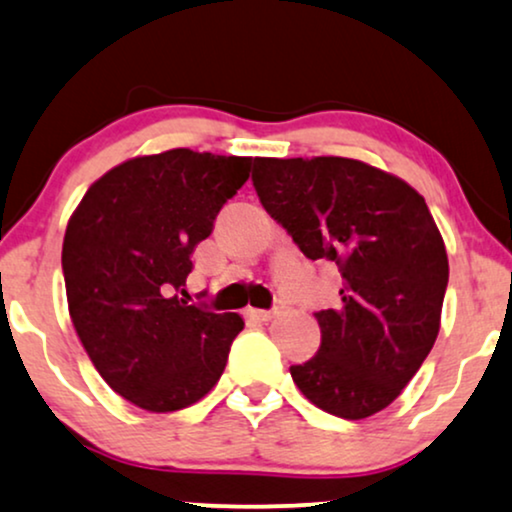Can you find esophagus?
I'll use <instances>...</instances> for the list:
<instances>
[{
  "label": "esophagus",
  "instance_id": "34e87169",
  "mask_svg": "<svg viewBox=\"0 0 512 512\" xmlns=\"http://www.w3.org/2000/svg\"><path fill=\"white\" fill-rule=\"evenodd\" d=\"M245 314H248L252 321H271V319H274L276 312H267V309H252L250 307Z\"/></svg>",
  "mask_w": 512,
  "mask_h": 512
}]
</instances>
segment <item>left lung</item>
<instances>
[{
    "mask_svg": "<svg viewBox=\"0 0 512 512\" xmlns=\"http://www.w3.org/2000/svg\"><path fill=\"white\" fill-rule=\"evenodd\" d=\"M252 184L297 248L342 274V307L314 314L321 347L290 366L295 385L338 418L387 409L435 345L449 283L425 198L390 172L338 155L255 158Z\"/></svg>",
    "mask_w": 512,
    "mask_h": 512,
    "instance_id": "left-lung-1",
    "label": "left lung"
}]
</instances>
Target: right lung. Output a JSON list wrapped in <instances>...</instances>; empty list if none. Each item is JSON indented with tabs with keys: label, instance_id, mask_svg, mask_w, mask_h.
<instances>
[{
	"label": "right lung",
	"instance_id": "add662e5",
	"mask_svg": "<svg viewBox=\"0 0 512 512\" xmlns=\"http://www.w3.org/2000/svg\"><path fill=\"white\" fill-rule=\"evenodd\" d=\"M250 163L191 148L139 155L96 179L70 215L61 255L70 319L101 378L139 409H186L222 378L243 319L177 290Z\"/></svg>",
	"mask_w": 512,
	"mask_h": 512
}]
</instances>
